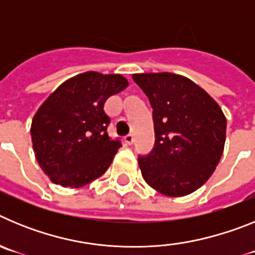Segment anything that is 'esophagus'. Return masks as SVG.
<instances>
[{
    "mask_svg": "<svg viewBox=\"0 0 255 255\" xmlns=\"http://www.w3.org/2000/svg\"><path fill=\"white\" fill-rule=\"evenodd\" d=\"M125 141L126 144H129V145H131L132 143H134V135L132 134H128L125 136Z\"/></svg>",
    "mask_w": 255,
    "mask_h": 255,
    "instance_id": "obj_1",
    "label": "esophagus"
}]
</instances>
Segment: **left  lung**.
Masks as SVG:
<instances>
[{"instance_id": "8db88e82", "label": "left lung", "mask_w": 255, "mask_h": 255, "mask_svg": "<svg viewBox=\"0 0 255 255\" xmlns=\"http://www.w3.org/2000/svg\"><path fill=\"white\" fill-rule=\"evenodd\" d=\"M153 108L154 145L138 162L148 185L184 197L211 177L224 153L226 117L195 83L171 73L134 74Z\"/></svg>"}]
</instances>
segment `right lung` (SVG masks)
<instances>
[{
	"instance_id": "obj_1",
	"label": "right lung",
	"mask_w": 255,
	"mask_h": 255,
	"mask_svg": "<svg viewBox=\"0 0 255 255\" xmlns=\"http://www.w3.org/2000/svg\"><path fill=\"white\" fill-rule=\"evenodd\" d=\"M128 87L123 75L88 71L69 79L44 101L31 121L35 158L47 176L80 188L102 176L121 147L111 138L106 101Z\"/></svg>"
}]
</instances>
